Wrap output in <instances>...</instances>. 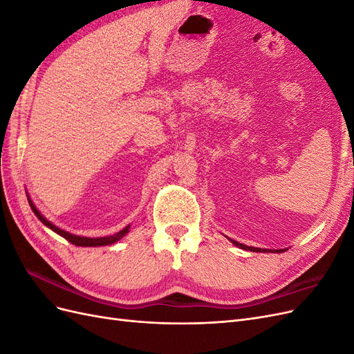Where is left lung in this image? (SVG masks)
I'll return each mask as SVG.
<instances>
[{
	"label": "left lung",
	"mask_w": 354,
	"mask_h": 354,
	"mask_svg": "<svg viewBox=\"0 0 354 354\" xmlns=\"http://www.w3.org/2000/svg\"><path fill=\"white\" fill-rule=\"evenodd\" d=\"M233 245H236L238 248H241V250H245V251H252V252H285L286 251V248H283V250H261V248H255V246H248V245H243V243H239V242H236V241H233V239H229Z\"/></svg>",
	"instance_id": "1"
}]
</instances>
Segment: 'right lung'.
Here are the masks:
<instances>
[{"label":"right lung","instance_id":"add662e5","mask_svg":"<svg viewBox=\"0 0 354 354\" xmlns=\"http://www.w3.org/2000/svg\"><path fill=\"white\" fill-rule=\"evenodd\" d=\"M26 196H28V202L30 205V209L34 211L35 216L38 217V220L44 224V226H47L48 229H51L53 232H56L57 234H60L62 238H65L66 241H69L72 245H77V246H106V245H112L115 242H118L120 239H122L125 234L130 232V226L124 227L122 230H120L115 234H111V236H103V238H87V236H78V234H73V233H69L66 230H62L60 227L55 226L51 221H48L42 214L38 211V208L34 205V202H32V199L29 198L28 192H26Z\"/></svg>","mask_w":354,"mask_h":354}]
</instances>
